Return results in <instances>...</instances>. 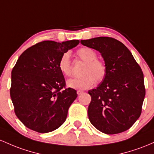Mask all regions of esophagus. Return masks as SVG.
Returning <instances> with one entry per match:
<instances>
[{
    "label": "esophagus",
    "instance_id": "1",
    "mask_svg": "<svg viewBox=\"0 0 154 154\" xmlns=\"http://www.w3.org/2000/svg\"><path fill=\"white\" fill-rule=\"evenodd\" d=\"M82 93H84V91H81V90H78L77 91V94H78V95H80V94H82Z\"/></svg>",
    "mask_w": 154,
    "mask_h": 154
}]
</instances>
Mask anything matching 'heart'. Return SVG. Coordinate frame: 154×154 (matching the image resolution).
Returning a JSON list of instances; mask_svg holds the SVG:
<instances>
[{"instance_id": "b5f03b06", "label": "heart", "mask_w": 154, "mask_h": 154, "mask_svg": "<svg viewBox=\"0 0 154 154\" xmlns=\"http://www.w3.org/2000/svg\"><path fill=\"white\" fill-rule=\"evenodd\" d=\"M76 54L81 60L85 62L86 65L83 70L84 75L79 78H72L67 81V86L71 89L85 90L91 87L94 82L100 83L106 75L107 68L105 64L97 60V54L94 49L89 47H82L78 49ZM60 72L65 76L72 74L70 54L65 52L62 55L58 63Z\"/></svg>"}]
</instances>
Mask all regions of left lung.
<instances>
[{"mask_svg":"<svg viewBox=\"0 0 154 154\" xmlns=\"http://www.w3.org/2000/svg\"><path fill=\"white\" fill-rule=\"evenodd\" d=\"M81 44L99 51L107 68L104 80L88 91L89 121L105 134L127 130L140 116L146 94L140 67L125 45L113 38L82 40Z\"/></svg>","mask_w":154,"mask_h":154,"instance_id":"8db88e82","label":"left lung"}]
</instances>
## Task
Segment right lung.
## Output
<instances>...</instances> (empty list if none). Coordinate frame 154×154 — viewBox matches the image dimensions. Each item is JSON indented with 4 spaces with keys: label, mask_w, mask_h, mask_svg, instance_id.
<instances>
[{
    "label": "right lung",
    "mask_w": 154,
    "mask_h": 154,
    "mask_svg": "<svg viewBox=\"0 0 154 154\" xmlns=\"http://www.w3.org/2000/svg\"><path fill=\"white\" fill-rule=\"evenodd\" d=\"M79 40L45 41L26 49L11 71L10 96L15 114L27 128L40 133L55 130L65 122L76 91L65 88L58 63Z\"/></svg>",
    "instance_id": "obj_1"
}]
</instances>
